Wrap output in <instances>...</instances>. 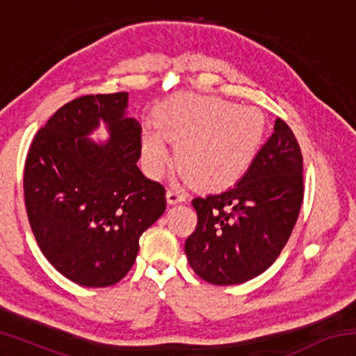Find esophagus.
Instances as JSON below:
<instances>
[{
	"label": "esophagus",
	"instance_id": "obj_1",
	"mask_svg": "<svg viewBox=\"0 0 356 356\" xmlns=\"http://www.w3.org/2000/svg\"><path fill=\"white\" fill-rule=\"evenodd\" d=\"M166 201L168 204H179V202H185L186 201V195L180 190H168L166 193Z\"/></svg>",
	"mask_w": 356,
	"mask_h": 356
}]
</instances>
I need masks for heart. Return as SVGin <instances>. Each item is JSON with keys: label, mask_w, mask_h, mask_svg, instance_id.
<instances>
[{"label": "heart", "mask_w": 356, "mask_h": 356, "mask_svg": "<svg viewBox=\"0 0 356 356\" xmlns=\"http://www.w3.org/2000/svg\"><path fill=\"white\" fill-rule=\"evenodd\" d=\"M156 131L143 134L147 172L160 177L171 163L166 143H179L177 161L193 182L220 190L242 179L265 135V118L254 106L215 97H182L160 111Z\"/></svg>", "instance_id": "obj_1"}]
</instances>
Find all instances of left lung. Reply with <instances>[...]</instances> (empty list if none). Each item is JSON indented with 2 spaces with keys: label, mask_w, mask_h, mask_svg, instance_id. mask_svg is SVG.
<instances>
[{
  "label": "left lung",
  "mask_w": 356,
  "mask_h": 356,
  "mask_svg": "<svg viewBox=\"0 0 356 356\" xmlns=\"http://www.w3.org/2000/svg\"><path fill=\"white\" fill-rule=\"evenodd\" d=\"M303 201V156L291 127L275 131L238 182L195 197V232L185 252L195 273L215 286L242 284L272 265L284 248Z\"/></svg>",
  "instance_id": "1"
}]
</instances>
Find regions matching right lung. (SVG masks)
<instances>
[{"mask_svg":"<svg viewBox=\"0 0 356 356\" xmlns=\"http://www.w3.org/2000/svg\"><path fill=\"white\" fill-rule=\"evenodd\" d=\"M129 94L83 95L48 119L26 156L28 220L44 256L65 278L113 286L134 265L143 232L163 215V185L143 176L141 125ZM100 122L111 138L88 135Z\"/></svg>","mask_w":356,"mask_h":356,"instance_id":"1","label":"right lung"}]
</instances>
